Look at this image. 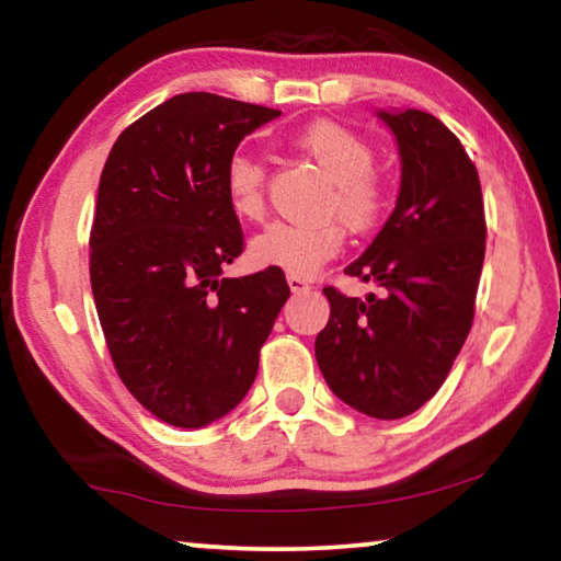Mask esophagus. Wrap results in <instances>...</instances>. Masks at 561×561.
Instances as JSON below:
<instances>
[{
	"label": "esophagus",
	"mask_w": 561,
	"mask_h": 561,
	"mask_svg": "<svg viewBox=\"0 0 561 561\" xmlns=\"http://www.w3.org/2000/svg\"><path fill=\"white\" fill-rule=\"evenodd\" d=\"M287 282H289V289H291L294 294L311 289V282H309V279H304V277H297V274H289Z\"/></svg>",
	"instance_id": "esophagus-1"
}]
</instances>
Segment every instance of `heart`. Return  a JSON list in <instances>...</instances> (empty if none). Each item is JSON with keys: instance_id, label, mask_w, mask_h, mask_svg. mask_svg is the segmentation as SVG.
Returning <instances> with one entry per match:
<instances>
[{"instance_id": "b5f03b06", "label": "heart", "mask_w": 561, "mask_h": 561, "mask_svg": "<svg viewBox=\"0 0 561 561\" xmlns=\"http://www.w3.org/2000/svg\"><path fill=\"white\" fill-rule=\"evenodd\" d=\"M294 146L331 180L324 215H339L354 232H368L381 222L386 187L374 173L376 153L364 138L334 121H317L294 136ZM222 185L230 210L240 220H262L267 210V173L257 158L234 153L225 165ZM341 220L324 217L309 225L274 222L252 237L250 260L257 267L311 277L344 247L346 230Z\"/></svg>"}]
</instances>
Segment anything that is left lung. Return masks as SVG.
I'll list each match as a JSON object with an SVG mask.
<instances>
[{
  "label": "left lung",
  "mask_w": 561,
  "mask_h": 561,
  "mask_svg": "<svg viewBox=\"0 0 561 561\" xmlns=\"http://www.w3.org/2000/svg\"><path fill=\"white\" fill-rule=\"evenodd\" d=\"M401 148V193L371 247L344 270L374 279L381 297L324 287L331 317L317 364L341 401L396 421L438 393L474 317L485 260L478 168L431 113H378Z\"/></svg>",
  "instance_id": "obj_1"
}]
</instances>
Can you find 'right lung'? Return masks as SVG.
Returning <instances> with one entry per match:
<instances>
[{"mask_svg":"<svg viewBox=\"0 0 561 561\" xmlns=\"http://www.w3.org/2000/svg\"><path fill=\"white\" fill-rule=\"evenodd\" d=\"M279 111L193 91L133 121L101 173L91 289L116 374L175 428L242 401L289 299L282 270L222 277L244 250L222 175L240 140Z\"/></svg>","mask_w":561,"mask_h":561,"instance_id":"right-lung-1","label":"right lung"}]
</instances>
